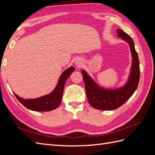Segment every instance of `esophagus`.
<instances>
[{
    "mask_svg": "<svg viewBox=\"0 0 155 155\" xmlns=\"http://www.w3.org/2000/svg\"><path fill=\"white\" fill-rule=\"evenodd\" d=\"M75 64H76V66H80V65H81L82 64V60L81 59H78L76 61V62H75Z\"/></svg>",
    "mask_w": 155,
    "mask_h": 155,
    "instance_id": "esophagus-1",
    "label": "esophagus"
}]
</instances>
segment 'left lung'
Returning <instances> with one entry per match:
<instances>
[{
	"mask_svg": "<svg viewBox=\"0 0 155 155\" xmlns=\"http://www.w3.org/2000/svg\"><path fill=\"white\" fill-rule=\"evenodd\" d=\"M118 37L129 45L132 56V64L127 81L122 87L105 88L100 87L84 70L81 74L85 83L87 97L89 104L96 109L112 110L118 109L127 101L137 90L140 80V62L133 39L122 30L117 29Z\"/></svg>",
	"mask_w": 155,
	"mask_h": 155,
	"instance_id": "8db88e82",
	"label": "left lung"
}]
</instances>
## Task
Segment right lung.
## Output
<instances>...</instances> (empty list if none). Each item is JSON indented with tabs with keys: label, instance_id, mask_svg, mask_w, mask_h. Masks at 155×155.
<instances>
[{
	"label": "right lung",
	"instance_id": "obj_1",
	"mask_svg": "<svg viewBox=\"0 0 155 155\" xmlns=\"http://www.w3.org/2000/svg\"><path fill=\"white\" fill-rule=\"evenodd\" d=\"M74 67H70L61 75L57 85L48 94L34 99H24L13 92L17 99L25 107L30 110L37 112L50 111L58 108L61 102L64 84L68 77L74 71Z\"/></svg>",
	"mask_w": 155,
	"mask_h": 155
}]
</instances>
